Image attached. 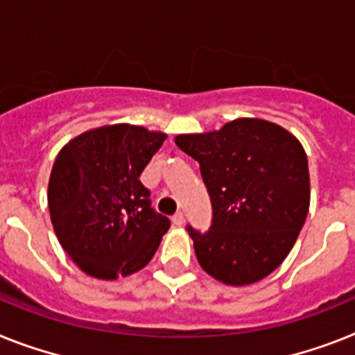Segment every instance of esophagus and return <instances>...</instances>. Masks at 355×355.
<instances>
[{
  "label": "esophagus",
  "instance_id": "1",
  "mask_svg": "<svg viewBox=\"0 0 355 355\" xmlns=\"http://www.w3.org/2000/svg\"><path fill=\"white\" fill-rule=\"evenodd\" d=\"M171 220H173V223H175V225H178V227H180V225L184 223V213H182V211H178V213L173 214Z\"/></svg>",
  "mask_w": 355,
  "mask_h": 355
}]
</instances>
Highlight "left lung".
I'll return each mask as SVG.
<instances>
[{
	"label": "left lung",
	"mask_w": 355,
	"mask_h": 355,
	"mask_svg": "<svg viewBox=\"0 0 355 355\" xmlns=\"http://www.w3.org/2000/svg\"><path fill=\"white\" fill-rule=\"evenodd\" d=\"M175 142L198 160L213 205L205 233L187 225L202 269L227 285L269 276L287 258L309 213L303 146L261 119H236L218 132L178 135Z\"/></svg>",
	"instance_id": "obj_1"
}]
</instances>
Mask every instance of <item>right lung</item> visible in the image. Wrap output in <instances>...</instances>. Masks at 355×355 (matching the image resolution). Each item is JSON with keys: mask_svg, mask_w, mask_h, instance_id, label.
<instances>
[{"mask_svg": "<svg viewBox=\"0 0 355 355\" xmlns=\"http://www.w3.org/2000/svg\"><path fill=\"white\" fill-rule=\"evenodd\" d=\"M164 141V133L113 124L59 151L49 182L50 216L62 249L86 274L130 276L159 249L171 222L151 207L141 173Z\"/></svg>", "mask_w": 355, "mask_h": 355, "instance_id": "obj_1", "label": "right lung"}]
</instances>
